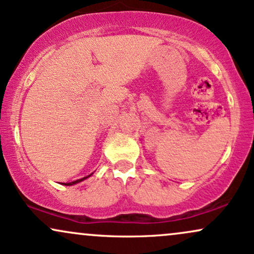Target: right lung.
I'll use <instances>...</instances> for the list:
<instances>
[{
	"instance_id": "add662e5",
	"label": "right lung",
	"mask_w": 254,
	"mask_h": 254,
	"mask_svg": "<svg viewBox=\"0 0 254 254\" xmlns=\"http://www.w3.org/2000/svg\"><path fill=\"white\" fill-rule=\"evenodd\" d=\"M92 175V174H91ZM91 175H89V176H86V177H83V178H80V180H77V181H73V182H70V183H63V186H73V184H76V183H79V182H82V181H84V180H86V178L88 177H90Z\"/></svg>"
}]
</instances>
